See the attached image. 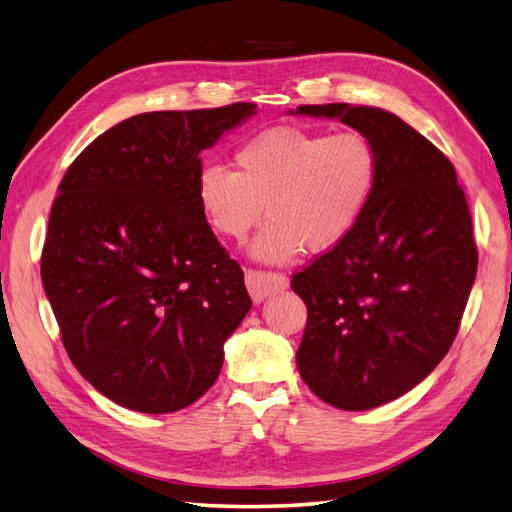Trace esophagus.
I'll return each mask as SVG.
<instances>
[{"label": "esophagus", "mask_w": 512, "mask_h": 512, "mask_svg": "<svg viewBox=\"0 0 512 512\" xmlns=\"http://www.w3.org/2000/svg\"><path fill=\"white\" fill-rule=\"evenodd\" d=\"M245 284L250 290L254 303H260L267 299L269 294L280 292L288 286V277L284 273H271V271H258V269H247L245 271Z\"/></svg>", "instance_id": "obj_1"}]
</instances>
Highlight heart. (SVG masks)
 Listing matches in <instances>:
<instances>
[{"instance_id": "obj_1", "label": "heart", "mask_w": 512, "mask_h": 512, "mask_svg": "<svg viewBox=\"0 0 512 512\" xmlns=\"http://www.w3.org/2000/svg\"><path fill=\"white\" fill-rule=\"evenodd\" d=\"M235 168L205 164L196 198L224 239L243 241L265 215L256 237L260 260L288 262L303 247L329 252L365 215L378 183V151L359 130L320 132L299 126L262 130L235 149Z\"/></svg>"}]
</instances>
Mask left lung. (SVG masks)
Here are the masks:
<instances>
[{"label":"left lung","mask_w":512,"mask_h":512,"mask_svg":"<svg viewBox=\"0 0 512 512\" xmlns=\"http://www.w3.org/2000/svg\"><path fill=\"white\" fill-rule=\"evenodd\" d=\"M371 138L378 183L350 235L292 275L307 305L299 374L339 410L408 393L453 346L476 277L472 218L455 166L397 115L371 106L303 104Z\"/></svg>","instance_id":"left-lung-1"}]
</instances>
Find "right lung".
I'll list each match as a JSON object with an SVG mask.
<instances>
[{
  "label": "right lung",
  "mask_w": 512,
  "mask_h": 512,
  "mask_svg": "<svg viewBox=\"0 0 512 512\" xmlns=\"http://www.w3.org/2000/svg\"><path fill=\"white\" fill-rule=\"evenodd\" d=\"M256 104L117 123L66 170L42 247V286L81 376L115 404L177 412L218 380L252 299L196 198L200 151Z\"/></svg>",
  "instance_id": "right-lung-1"
}]
</instances>
